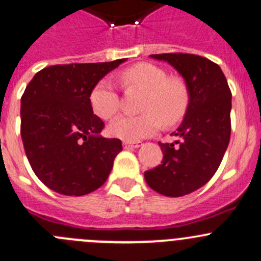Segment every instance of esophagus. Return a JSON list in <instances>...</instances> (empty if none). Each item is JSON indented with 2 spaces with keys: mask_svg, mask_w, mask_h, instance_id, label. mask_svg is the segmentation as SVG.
Listing matches in <instances>:
<instances>
[{
  "mask_svg": "<svg viewBox=\"0 0 261 261\" xmlns=\"http://www.w3.org/2000/svg\"><path fill=\"white\" fill-rule=\"evenodd\" d=\"M123 146L125 147V148H139V147L142 146V142H128V141H124L123 142Z\"/></svg>",
  "mask_w": 261,
  "mask_h": 261,
  "instance_id": "obj_1",
  "label": "esophagus"
}]
</instances>
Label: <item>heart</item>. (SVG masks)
I'll return each mask as SVG.
<instances>
[{
	"label": "heart",
	"mask_w": 261,
	"mask_h": 261,
	"mask_svg": "<svg viewBox=\"0 0 261 261\" xmlns=\"http://www.w3.org/2000/svg\"><path fill=\"white\" fill-rule=\"evenodd\" d=\"M127 88L144 90L139 115H119L109 124L115 138L134 142L152 136L161 122L172 125L184 118L189 108L190 91L182 77L168 76L167 71L150 63H139L122 72ZM93 112L103 119H111L119 111V94L108 77L99 80L90 91Z\"/></svg>",
	"instance_id": "b5f03b06"
}]
</instances>
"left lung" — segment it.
<instances>
[{"instance_id": "obj_1", "label": "left lung", "mask_w": 261, "mask_h": 261, "mask_svg": "<svg viewBox=\"0 0 261 261\" xmlns=\"http://www.w3.org/2000/svg\"><path fill=\"white\" fill-rule=\"evenodd\" d=\"M176 69L189 87L190 103L171 136L179 141L160 143L163 161L144 172L148 186L168 197L189 195L207 184L226 152L231 133V91L221 68L192 54H155Z\"/></svg>"}]
</instances>
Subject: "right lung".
Here are the masks:
<instances>
[{
  "instance_id": "add662e5",
  "label": "right lung",
  "mask_w": 261,
  "mask_h": 261,
  "mask_svg": "<svg viewBox=\"0 0 261 261\" xmlns=\"http://www.w3.org/2000/svg\"><path fill=\"white\" fill-rule=\"evenodd\" d=\"M127 59L111 63L53 65L35 74L21 98V138L40 181L66 196L93 192L108 178L122 150L104 138L91 109L94 85Z\"/></svg>"
}]
</instances>
